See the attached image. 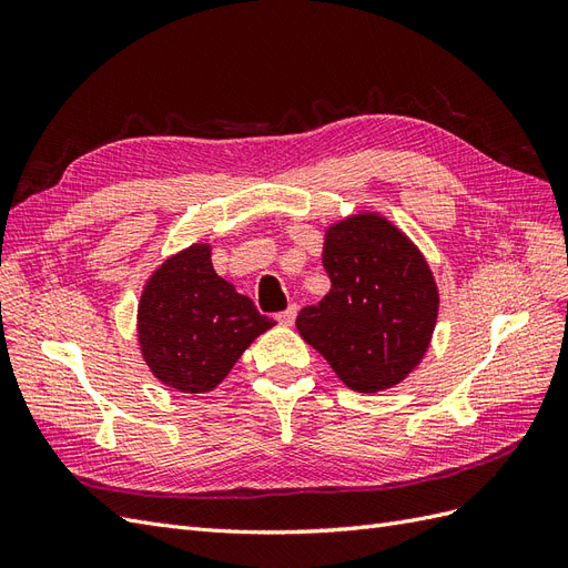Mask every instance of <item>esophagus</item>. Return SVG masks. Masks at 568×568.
<instances>
[{"label": "esophagus", "instance_id": "esophagus-1", "mask_svg": "<svg viewBox=\"0 0 568 568\" xmlns=\"http://www.w3.org/2000/svg\"><path fill=\"white\" fill-rule=\"evenodd\" d=\"M296 313H298V307H296V305H288L284 313L277 315V320H280V324L291 326V324H294V320H296Z\"/></svg>", "mask_w": 568, "mask_h": 568}]
</instances>
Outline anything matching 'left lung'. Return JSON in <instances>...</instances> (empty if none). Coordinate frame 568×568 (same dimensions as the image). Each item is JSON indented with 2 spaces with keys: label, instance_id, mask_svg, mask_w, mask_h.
Listing matches in <instances>:
<instances>
[{
  "label": "left lung",
  "instance_id": "1",
  "mask_svg": "<svg viewBox=\"0 0 568 568\" xmlns=\"http://www.w3.org/2000/svg\"><path fill=\"white\" fill-rule=\"evenodd\" d=\"M322 265L332 288L298 313V334L353 390L400 384L432 343L438 286L419 248L376 213L326 230Z\"/></svg>",
  "mask_w": 568,
  "mask_h": 568
}]
</instances>
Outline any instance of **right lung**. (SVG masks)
Returning <instances> with one entry per match:
<instances>
[{
	"instance_id": "obj_1",
	"label": "right lung",
	"mask_w": 568,
	"mask_h": 568,
	"mask_svg": "<svg viewBox=\"0 0 568 568\" xmlns=\"http://www.w3.org/2000/svg\"><path fill=\"white\" fill-rule=\"evenodd\" d=\"M136 320L144 363L182 393L213 390L255 336L274 326L217 277L209 244L180 251L151 274Z\"/></svg>"
}]
</instances>
